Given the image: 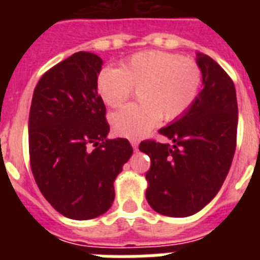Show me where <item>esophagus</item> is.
Instances as JSON below:
<instances>
[{
    "instance_id": "34e87169",
    "label": "esophagus",
    "mask_w": 260,
    "mask_h": 260,
    "mask_svg": "<svg viewBox=\"0 0 260 260\" xmlns=\"http://www.w3.org/2000/svg\"><path fill=\"white\" fill-rule=\"evenodd\" d=\"M131 144H132V147H134L135 150H136L139 146V140H136V139H132V140H131Z\"/></svg>"
}]
</instances>
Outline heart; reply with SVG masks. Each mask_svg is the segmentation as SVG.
<instances>
[{
  "label": "heart",
  "instance_id": "heart-1",
  "mask_svg": "<svg viewBox=\"0 0 260 260\" xmlns=\"http://www.w3.org/2000/svg\"><path fill=\"white\" fill-rule=\"evenodd\" d=\"M201 66L196 60L165 51H144L126 59L121 69L104 67L97 75V91L106 105L116 106L138 87L136 104L109 116L114 134L142 138L160 117L174 121L193 106L202 87Z\"/></svg>",
  "mask_w": 260,
  "mask_h": 260
}]
</instances>
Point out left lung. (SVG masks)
Wrapping results in <instances>:
<instances>
[{
  "mask_svg": "<svg viewBox=\"0 0 260 260\" xmlns=\"http://www.w3.org/2000/svg\"><path fill=\"white\" fill-rule=\"evenodd\" d=\"M204 89L193 106L159 131L171 144L143 140L151 159L146 198L155 212L171 217L197 213L217 194L236 150L238 100L232 79L217 62L198 54Z\"/></svg>",
  "mask_w": 260,
  "mask_h": 260,
  "instance_id": "8db88e82",
  "label": "left lung"
}]
</instances>
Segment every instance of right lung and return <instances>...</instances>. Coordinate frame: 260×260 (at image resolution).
Here are the masks:
<instances>
[{
  "mask_svg": "<svg viewBox=\"0 0 260 260\" xmlns=\"http://www.w3.org/2000/svg\"><path fill=\"white\" fill-rule=\"evenodd\" d=\"M102 59L79 51L46 71L28 121L30 170L59 213L90 220L109 209L113 182L134 152L126 139H106V108L97 91Z\"/></svg>",
  "mask_w": 260,
  "mask_h": 260,
  "instance_id": "obj_1",
  "label": "right lung"
}]
</instances>
